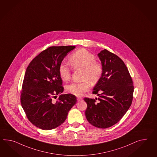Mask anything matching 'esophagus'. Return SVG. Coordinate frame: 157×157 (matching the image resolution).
Instances as JSON below:
<instances>
[{
  "mask_svg": "<svg viewBox=\"0 0 157 157\" xmlns=\"http://www.w3.org/2000/svg\"><path fill=\"white\" fill-rule=\"evenodd\" d=\"M82 98H81V97H78L77 98V100H78V101H82Z\"/></svg>",
  "mask_w": 157,
  "mask_h": 157,
  "instance_id": "obj_1",
  "label": "esophagus"
}]
</instances>
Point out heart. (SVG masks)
Wrapping results in <instances>:
<instances>
[{
    "instance_id": "1",
    "label": "heart",
    "mask_w": 157,
    "mask_h": 157,
    "mask_svg": "<svg viewBox=\"0 0 157 157\" xmlns=\"http://www.w3.org/2000/svg\"><path fill=\"white\" fill-rule=\"evenodd\" d=\"M94 54L83 49L77 50L69 58V62L74 69H82V79L80 83H71L66 87V90L70 94L81 96L87 92L91 87L90 81L93 84L99 80L103 73V67L99 62L96 61ZM59 77L64 81L69 80L70 78V70L67 66L62 63L58 68Z\"/></svg>"
}]
</instances>
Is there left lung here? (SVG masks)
<instances>
[{
	"label": "left lung",
	"instance_id": "left-lung-1",
	"mask_svg": "<svg viewBox=\"0 0 157 157\" xmlns=\"http://www.w3.org/2000/svg\"><path fill=\"white\" fill-rule=\"evenodd\" d=\"M98 56L103 73L92 93L99 96V101L84 98L87 104L85 115L93 126L105 129L119 122L126 113L132 103L134 87L129 71L120 58L106 49L101 50Z\"/></svg>",
	"mask_w": 157,
	"mask_h": 157
}]
</instances>
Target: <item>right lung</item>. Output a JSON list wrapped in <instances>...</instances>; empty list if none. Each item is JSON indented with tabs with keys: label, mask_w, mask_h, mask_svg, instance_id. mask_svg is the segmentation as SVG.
I'll return each mask as SVG.
<instances>
[{
	"label": "right lung",
	"mask_w": 157,
	"mask_h": 157,
	"mask_svg": "<svg viewBox=\"0 0 157 157\" xmlns=\"http://www.w3.org/2000/svg\"><path fill=\"white\" fill-rule=\"evenodd\" d=\"M75 46H52L42 51L27 67L23 80L21 104L27 118L42 130L56 128L65 122L77 103L74 95L61 94L64 88L59 66ZM59 94V99L52 98Z\"/></svg>",
	"instance_id": "1"
}]
</instances>
